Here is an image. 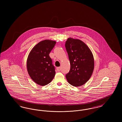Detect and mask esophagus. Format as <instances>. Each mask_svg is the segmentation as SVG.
Segmentation results:
<instances>
[{
    "label": "esophagus",
    "instance_id": "esophagus-1",
    "mask_svg": "<svg viewBox=\"0 0 122 122\" xmlns=\"http://www.w3.org/2000/svg\"><path fill=\"white\" fill-rule=\"evenodd\" d=\"M57 70L58 71H60V70H61V67H57Z\"/></svg>",
    "mask_w": 122,
    "mask_h": 122
}]
</instances>
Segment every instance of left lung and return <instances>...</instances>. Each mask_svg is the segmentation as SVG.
I'll return each instance as SVG.
<instances>
[{"mask_svg": "<svg viewBox=\"0 0 122 122\" xmlns=\"http://www.w3.org/2000/svg\"><path fill=\"white\" fill-rule=\"evenodd\" d=\"M65 46L70 64V69L66 78L72 86H80L89 80L93 73L92 53L83 41L79 39L69 38Z\"/></svg>", "mask_w": 122, "mask_h": 122, "instance_id": "8db88e82", "label": "left lung"}]
</instances>
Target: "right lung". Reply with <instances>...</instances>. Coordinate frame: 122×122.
Returning <instances> with one entry per match:
<instances>
[{"mask_svg":"<svg viewBox=\"0 0 122 122\" xmlns=\"http://www.w3.org/2000/svg\"><path fill=\"white\" fill-rule=\"evenodd\" d=\"M55 41L45 40L37 43L30 52L27 59V70L31 79L44 86L50 83L55 75V69L49 54Z\"/></svg>","mask_w":122,"mask_h":122,"instance_id":"obj_1","label":"right lung"}]
</instances>
